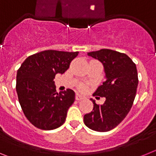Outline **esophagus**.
<instances>
[{"label":"esophagus","mask_w":156,"mask_h":156,"mask_svg":"<svg viewBox=\"0 0 156 156\" xmlns=\"http://www.w3.org/2000/svg\"><path fill=\"white\" fill-rule=\"evenodd\" d=\"M83 98H84V97H83V96H82V95L80 94L77 93L76 94V101L83 100Z\"/></svg>","instance_id":"obj_1"}]
</instances>
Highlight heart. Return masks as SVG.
Returning a JSON list of instances; mask_svg holds the SVG:
<instances>
[{
    "label": "heart",
    "mask_w": 156,
    "mask_h": 156,
    "mask_svg": "<svg viewBox=\"0 0 156 156\" xmlns=\"http://www.w3.org/2000/svg\"><path fill=\"white\" fill-rule=\"evenodd\" d=\"M80 90H85V89H86V87L83 86V85H80Z\"/></svg>",
    "instance_id": "obj_1"
}]
</instances>
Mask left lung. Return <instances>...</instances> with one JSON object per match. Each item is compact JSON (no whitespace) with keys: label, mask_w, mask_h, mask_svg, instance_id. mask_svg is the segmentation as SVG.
Instances as JSON below:
<instances>
[{"label":"left lung","mask_w":156,"mask_h":156,"mask_svg":"<svg viewBox=\"0 0 156 156\" xmlns=\"http://www.w3.org/2000/svg\"><path fill=\"white\" fill-rule=\"evenodd\" d=\"M104 66L106 80L93 96L105 98L103 105L91 99L93 111L83 116L87 127L98 132L109 131L124 119L134 101L138 76L136 65L126 54L110 49L88 53Z\"/></svg>","instance_id":"obj_1"}]
</instances>
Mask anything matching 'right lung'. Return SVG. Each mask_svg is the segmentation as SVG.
I'll use <instances>...</instances> for the list:
<instances>
[{
    "instance_id": "obj_1",
    "label": "right lung",
    "mask_w": 156,
    "mask_h": 156,
    "mask_svg": "<svg viewBox=\"0 0 156 156\" xmlns=\"http://www.w3.org/2000/svg\"><path fill=\"white\" fill-rule=\"evenodd\" d=\"M79 52L47 50L29 56L18 69L16 92L27 119L44 130L56 129L66 121L75 101L71 89L58 93L54 78L64 73Z\"/></svg>"
}]
</instances>
